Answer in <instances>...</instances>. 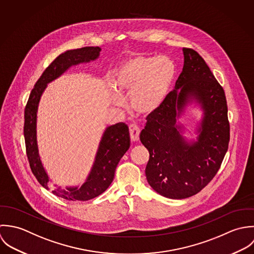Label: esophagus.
I'll list each match as a JSON object with an SVG mask.
<instances>
[{
    "mask_svg": "<svg viewBox=\"0 0 254 254\" xmlns=\"http://www.w3.org/2000/svg\"><path fill=\"white\" fill-rule=\"evenodd\" d=\"M139 133H140V129L136 125L129 126V135H130L131 141H137L139 139Z\"/></svg>",
    "mask_w": 254,
    "mask_h": 254,
    "instance_id": "obj_1",
    "label": "esophagus"
}]
</instances>
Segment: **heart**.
<instances>
[{
	"label": "heart",
	"mask_w": 254,
	"mask_h": 254,
	"mask_svg": "<svg viewBox=\"0 0 254 254\" xmlns=\"http://www.w3.org/2000/svg\"><path fill=\"white\" fill-rule=\"evenodd\" d=\"M174 62L165 56H136L124 61L116 69L115 84L121 91L129 93L132 110L140 115H151L166 101L176 77ZM117 106L124 101L113 90Z\"/></svg>",
	"instance_id": "heart-1"
}]
</instances>
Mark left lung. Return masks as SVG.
I'll list each match as a JSON object with an SVG mask.
<instances>
[{"mask_svg": "<svg viewBox=\"0 0 254 254\" xmlns=\"http://www.w3.org/2000/svg\"><path fill=\"white\" fill-rule=\"evenodd\" d=\"M185 62L176 86L155 113L148 115L140 141L149 151L145 175L159 194L183 199L198 193L221 167L230 141L228 106L223 87L194 50L183 48ZM203 111L196 141L188 142L177 124L189 102Z\"/></svg>", "mask_w": 254, "mask_h": 254, "instance_id": "left-lung-1", "label": "left lung"}]
</instances>
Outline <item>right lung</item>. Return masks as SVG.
<instances>
[{
  "label": "right lung",
  "instance_id": "add662e5",
  "mask_svg": "<svg viewBox=\"0 0 254 254\" xmlns=\"http://www.w3.org/2000/svg\"><path fill=\"white\" fill-rule=\"evenodd\" d=\"M100 51L101 48L99 47H83L61 54L44 70L29 95L24 110L23 127L26 155L33 175L46 190H49L50 179L40 159L36 130L37 111L41 96L48 83L61 76L72 65L98 59ZM129 146L128 127L125 123H118L108 127L103 133L94 164L85 183L80 188H58L54 189L52 192L68 201H86L100 195L112 184L116 168Z\"/></svg>",
  "mask_w": 254,
  "mask_h": 254
}]
</instances>
